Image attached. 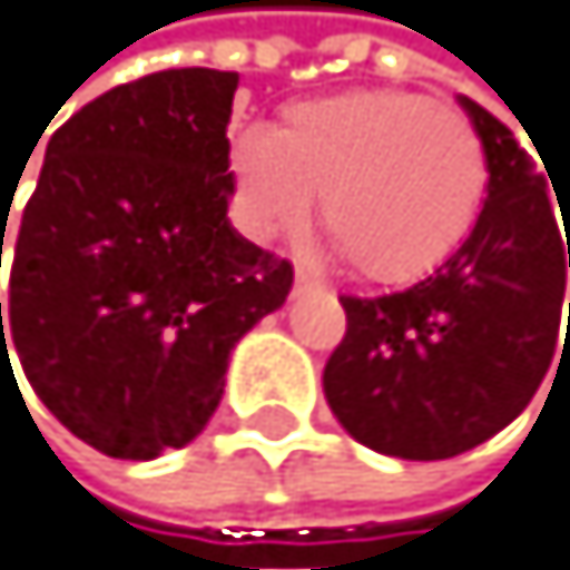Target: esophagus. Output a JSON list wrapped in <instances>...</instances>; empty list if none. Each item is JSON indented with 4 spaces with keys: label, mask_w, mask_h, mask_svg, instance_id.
<instances>
[{
    "label": "esophagus",
    "mask_w": 570,
    "mask_h": 570,
    "mask_svg": "<svg viewBox=\"0 0 570 570\" xmlns=\"http://www.w3.org/2000/svg\"><path fill=\"white\" fill-rule=\"evenodd\" d=\"M294 287H297V291H323V279H320L308 265H297V273H294Z\"/></svg>",
    "instance_id": "34e87169"
}]
</instances>
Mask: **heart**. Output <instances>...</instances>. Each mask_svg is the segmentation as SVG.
Segmentation results:
<instances>
[{"label":"heart","instance_id":"heart-1","mask_svg":"<svg viewBox=\"0 0 570 570\" xmlns=\"http://www.w3.org/2000/svg\"><path fill=\"white\" fill-rule=\"evenodd\" d=\"M239 222L294 233L320 199L323 228L360 276L403 283L462 247L488 191V151L462 111L400 90H356L283 111L276 137L233 145Z\"/></svg>","mask_w":570,"mask_h":570}]
</instances>
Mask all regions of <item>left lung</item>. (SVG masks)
Returning a JSON list of instances; mask_svg holds the SVG:
<instances>
[{"label": "left lung", "mask_w": 570, "mask_h": 570, "mask_svg": "<svg viewBox=\"0 0 570 570\" xmlns=\"http://www.w3.org/2000/svg\"><path fill=\"white\" fill-rule=\"evenodd\" d=\"M462 108L491 174L473 233L411 287L342 294L345 337L323 367V396L348 436L411 462L454 459L513 422L553 363L564 313L568 188L557 196L564 244L557 188L531 151L488 108L469 97Z\"/></svg>", "instance_id": "8db88e82"}]
</instances>
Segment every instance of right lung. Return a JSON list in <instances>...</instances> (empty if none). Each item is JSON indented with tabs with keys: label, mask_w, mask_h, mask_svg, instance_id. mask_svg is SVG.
I'll return each mask as SVG.
<instances>
[{
	"label": "right lung",
	"mask_w": 570,
	"mask_h": 570,
	"mask_svg": "<svg viewBox=\"0 0 570 570\" xmlns=\"http://www.w3.org/2000/svg\"><path fill=\"white\" fill-rule=\"evenodd\" d=\"M236 86L167 68L94 97L50 137L13 233L2 371L10 344L53 419L108 459L196 440L233 345L291 294L294 265L225 217Z\"/></svg>",
	"instance_id": "1"
}]
</instances>
